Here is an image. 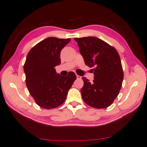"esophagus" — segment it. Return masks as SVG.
Masks as SVG:
<instances>
[{"mask_svg":"<svg viewBox=\"0 0 147 147\" xmlns=\"http://www.w3.org/2000/svg\"><path fill=\"white\" fill-rule=\"evenodd\" d=\"M77 79H82V77H80V76H78V75H77Z\"/></svg>","mask_w":147,"mask_h":147,"instance_id":"34e87169","label":"esophagus"}]
</instances>
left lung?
Masks as SVG:
<instances>
[{"mask_svg":"<svg viewBox=\"0 0 147 147\" xmlns=\"http://www.w3.org/2000/svg\"><path fill=\"white\" fill-rule=\"evenodd\" d=\"M85 63L94 67V80L83 77L81 94L88 105L97 109L106 108L118 96L123 80L119 55L115 48L96 37L76 38Z\"/></svg>","mask_w":147,"mask_h":147,"instance_id":"obj_1","label":"left lung"}]
</instances>
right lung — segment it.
Returning a JSON list of instances; mask_svg holds the SVG:
<instances>
[{
  "label": "right lung",
  "mask_w": 147,
  "mask_h": 147,
  "mask_svg": "<svg viewBox=\"0 0 147 147\" xmlns=\"http://www.w3.org/2000/svg\"><path fill=\"white\" fill-rule=\"evenodd\" d=\"M70 41V38H48L32 47L27 55L24 65L26 84L35 102L44 109L61 105L77 79L72 71L65 77L57 74L55 68L61 63V50Z\"/></svg>",
  "instance_id": "add662e5"
}]
</instances>
